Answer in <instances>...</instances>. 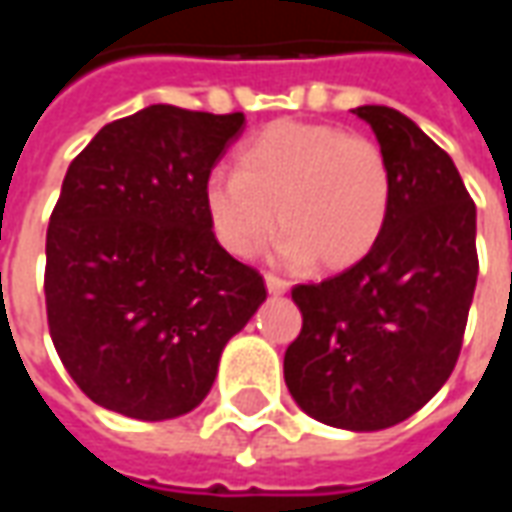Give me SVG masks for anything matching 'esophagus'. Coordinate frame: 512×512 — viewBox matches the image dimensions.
I'll list each match as a JSON object with an SVG mask.
<instances>
[{"mask_svg":"<svg viewBox=\"0 0 512 512\" xmlns=\"http://www.w3.org/2000/svg\"><path fill=\"white\" fill-rule=\"evenodd\" d=\"M266 288L268 293H274V296H280V293H288V282L280 280V277H274V274H266Z\"/></svg>","mask_w":512,"mask_h":512,"instance_id":"obj_1","label":"esophagus"}]
</instances>
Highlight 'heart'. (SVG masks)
I'll list each match as a JSON object with an SVG mask.
<instances>
[{"label":"heart","mask_w":512,"mask_h":512,"mask_svg":"<svg viewBox=\"0 0 512 512\" xmlns=\"http://www.w3.org/2000/svg\"><path fill=\"white\" fill-rule=\"evenodd\" d=\"M205 213L219 244L255 257L285 230L280 255L302 266L346 268L380 241L391 210V169L382 149L332 124L274 121L238 149V171L205 180Z\"/></svg>","instance_id":"heart-1"}]
</instances>
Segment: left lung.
Wrapping results in <instances>:
<instances>
[{
    "label": "left lung",
    "instance_id": "obj_1",
    "mask_svg": "<svg viewBox=\"0 0 512 512\" xmlns=\"http://www.w3.org/2000/svg\"><path fill=\"white\" fill-rule=\"evenodd\" d=\"M391 169V210L363 260L296 285L302 332L285 385L307 416L377 432L410 418L449 380L477 288V207L452 157L399 110H352Z\"/></svg>",
    "mask_w": 512,
    "mask_h": 512
}]
</instances>
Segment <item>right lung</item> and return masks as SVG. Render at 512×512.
Here are the masks:
<instances>
[{"label":"right lung","instance_id":"obj_1","mask_svg":"<svg viewBox=\"0 0 512 512\" xmlns=\"http://www.w3.org/2000/svg\"><path fill=\"white\" fill-rule=\"evenodd\" d=\"M244 124V113L149 105L71 160L46 230V318L96 405L141 421L191 413L266 302L263 277L216 241L202 199Z\"/></svg>","mask_w":512,"mask_h":512}]
</instances>
